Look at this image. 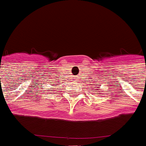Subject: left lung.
<instances>
[{"instance_id": "obj_1", "label": "left lung", "mask_w": 146, "mask_h": 146, "mask_svg": "<svg viewBox=\"0 0 146 146\" xmlns=\"http://www.w3.org/2000/svg\"><path fill=\"white\" fill-rule=\"evenodd\" d=\"M98 88H100V87H99ZM97 91H98V90H97ZM97 91H95V92H97Z\"/></svg>"}]
</instances>
